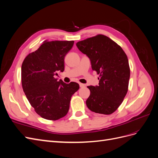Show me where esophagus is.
Instances as JSON below:
<instances>
[{
	"label": "esophagus",
	"instance_id": "34e87169",
	"mask_svg": "<svg viewBox=\"0 0 158 158\" xmlns=\"http://www.w3.org/2000/svg\"><path fill=\"white\" fill-rule=\"evenodd\" d=\"M79 85H80V88H83V87L85 86V85L84 84H82V83H79Z\"/></svg>",
	"mask_w": 158,
	"mask_h": 158
}]
</instances>
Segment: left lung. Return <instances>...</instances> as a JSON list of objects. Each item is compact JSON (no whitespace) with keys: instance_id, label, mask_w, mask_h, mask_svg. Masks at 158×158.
I'll return each mask as SVG.
<instances>
[{"instance_id":"8db88e82","label":"left lung","mask_w":158,"mask_h":158,"mask_svg":"<svg viewBox=\"0 0 158 158\" xmlns=\"http://www.w3.org/2000/svg\"><path fill=\"white\" fill-rule=\"evenodd\" d=\"M76 46L89 59L92 69L99 74V85L88 86L90 95L86 106L91 111L110 114L123 102L130 78L127 56L108 37L98 35L78 41Z\"/></svg>"}]
</instances>
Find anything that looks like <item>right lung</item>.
<instances>
[{
	"mask_svg": "<svg viewBox=\"0 0 158 158\" xmlns=\"http://www.w3.org/2000/svg\"><path fill=\"white\" fill-rule=\"evenodd\" d=\"M74 41H45L28 55L22 65L23 90L35 111L42 118L55 121L67 114L71 97L79 84L55 78L64 70V56Z\"/></svg>",
	"mask_w": 158,
	"mask_h": 158,
	"instance_id": "right-lung-1",
	"label": "right lung"
}]
</instances>
